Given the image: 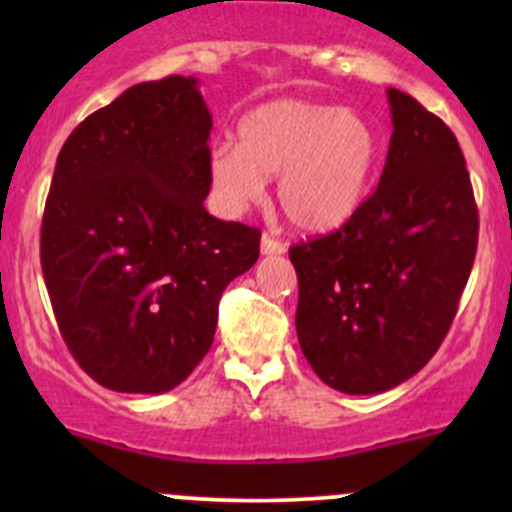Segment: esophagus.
<instances>
[{
    "label": "esophagus",
    "instance_id": "1",
    "mask_svg": "<svg viewBox=\"0 0 512 512\" xmlns=\"http://www.w3.org/2000/svg\"><path fill=\"white\" fill-rule=\"evenodd\" d=\"M260 250H262V255H282V252H287V245L285 242L275 240L272 235H262Z\"/></svg>",
    "mask_w": 512,
    "mask_h": 512
}]
</instances>
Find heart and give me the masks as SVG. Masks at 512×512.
<instances>
[{
  "label": "heart",
  "mask_w": 512,
  "mask_h": 512,
  "mask_svg": "<svg viewBox=\"0 0 512 512\" xmlns=\"http://www.w3.org/2000/svg\"><path fill=\"white\" fill-rule=\"evenodd\" d=\"M240 143L213 148L210 183L227 213H242L280 175L277 200L299 230L324 235L359 213L381 160L374 123L332 103L280 98L237 128Z\"/></svg>",
  "instance_id": "1"
}]
</instances>
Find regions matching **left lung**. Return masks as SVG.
I'll list each match as a JSON object with an SVG mask.
<instances>
[{
	"label": "left lung",
	"mask_w": 512,
	"mask_h": 512,
	"mask_svg": "<svg viewBox=\"0 0 512 512\" xmlns=\"http://www.w3.org/2000/svg\"><path fill=\"white\" fill-rule=\"evenodd\" d=\"M374 193L339 230L289 247L297 337L342 394H381L441 347L478 247L471 175L451 128L404 91Z\"/></svg>",
	"instance_id": "left-lung-1"
}]
</instances>
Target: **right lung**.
<instances>
[{"mask_svg":"<svg viewBox=\"0 0 512 512\" xmlns=\"http://www.w3.org/2000/svg\"><path fill=\"white\" fill-rule=\"evenodd\" d=\"M213 116L193 76L131 86L66 138L41 272L59 332L111 391L163 394L213 344L225 287L260 257V230L205 210Z\"/></svg>","mask_w":512,"mask_h":512,"instance_id":"right-lung-1","label":"right lung"}]
</instances>
